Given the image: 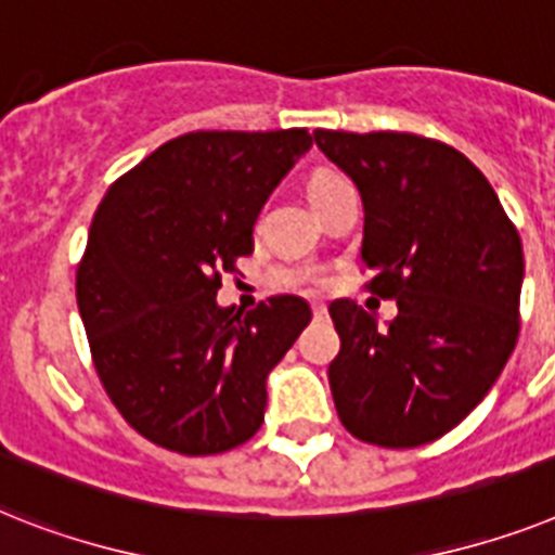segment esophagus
<instances>
[{
	"instance_id": "esophagus-1",
	"label": "esophagus",
	"mask_w": 555,
	"mask_h": 555,
	"mask_svg": "<svg viewBox=\"0 0 555 555\" xmlns=\"http://www.w3.org/2000/svg\"><path fill=\"white\" fill-rule=\"evenodd\" d=\"M311 311H314V318H326V304H311Z\"/></svg>"
}]
</instances>
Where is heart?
<instances>
[{
  "instance_id": "b5f03b06",
  "label": "heart",
  "mask_w": 555,
  "mask_h": 555,
  "mask_svg": "<svg viewBox=\"0 0 555 555\" xmlns=\"http://www.w3.org/2000/svg\"><path fill=\"white\" fill-rule=\"evenodd\" d=\"M334 181H340V178H337V176H318V178H314V181H311V190H309V192L323 190V186L334 184Z\"/></svg>"
}]
</instances>
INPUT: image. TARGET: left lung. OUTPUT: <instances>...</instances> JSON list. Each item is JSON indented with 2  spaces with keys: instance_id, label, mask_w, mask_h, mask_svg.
I'll list each match as a JSON object with an SVG mask.
<instances>
[{
  "instance_id": "8db88e82",
  "label": "left lung",
  "mask_w": 555,
  "mask_h": 555,
  "mask_svg": "<svg viewBox=\"0 0 555 555\" xmlns=\"http://www.w3.org/2000/svg\"><path fill=\"white\" fill-rule=\"evenodd\" d=\"M363 198L360 258L371 295L328 314L340 354L328 365L334 409L357 439L383 448L434 442L485 400L519 337L525 255L488 178L453 146L411 132L314 130Z\"/></svg>"
}]
</instances>
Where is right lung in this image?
Returning <instances> with one entry per match:
<instances>
[{"mask_svg": "<svg viewBox=\"0 0 555 555\" xmlns=\"http://www.w3.org/2000/svg\"><path fill=\"white\" fill-rule=\"evenodd\" d=\"M306 130H198L109 186L90 223L76 300L104 391L155 446L209 456L244 446L267 411V377L309 326L304 297L218 306L221 272L251 255L260 206Z\"/></svg>", "mask_w": 555, "mask_h": 555, "instance_id": "right-lung-1", "label": "right lung"}]
</instances>
